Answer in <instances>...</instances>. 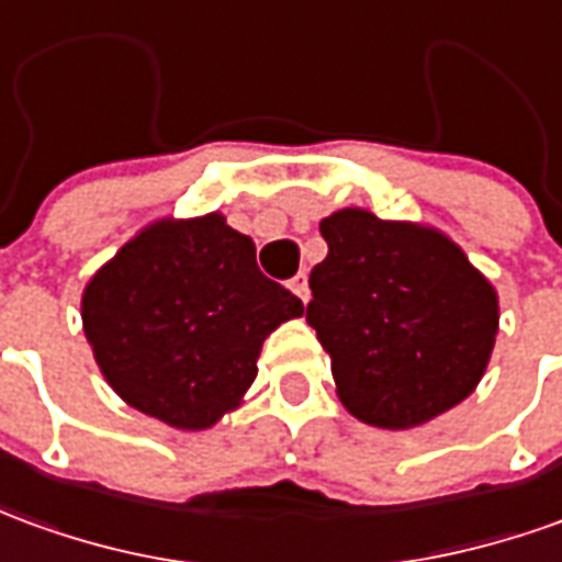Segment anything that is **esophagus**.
Here are the masks:
<instances>
[{"label":"esophagus","instance_id":"esophagus-1","mask_svg":"<svg viewBox=\"0 0 562 562\" xmlns=\"http://www.w3.org/2000/svg\"><path fill=\"white\" fill-rule=\"evenodd\" d=\"M289 289H292V292L297 294V297H301L304 304H307V301H310V285H307V277H304V273H297V277L289 282Z\"/></svg>","mask_w":562,"mask_h":562}]
</instances>
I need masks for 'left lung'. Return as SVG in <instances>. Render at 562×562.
Here are the masks:
<instances>
[{
    "instance_id": "1",
    "label": "left lung",
    "mask_w": 562,
    "mask_h": 562,
    "mask_svg": "<svg viewBox=\"0 0 562 562\" xmlns=\"http://www.w3.org/2000/svg\"><path fill=\"white\" fill-rule=\"evenodd\" d=\"M307 322L331 356L337 398L376 429H414L469 398L499 331V297L435 227L368 210L322 218Z\"/></svg>"
}]
</instances>
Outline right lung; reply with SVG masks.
I'll list each match as a JSON object with an SVG mask.
<instances>
[{
	"label": "right lung",
	"mask_w": 562,
	"mask_h": 562,
	"mask_svg": "<svg viewBox=\"0 0 562 562\" xmlns=\"http://www.w3.org/2000/svg\"><path fill=\"white\" fill-rule=\"evenodd\" d=\"M304 313L255 265V243L225 215L160 218L90 277L81 322L124 402L200 431L240 407L261 344Z\"/></svg>",
	"instance_id": "1"
}]
</instances>
